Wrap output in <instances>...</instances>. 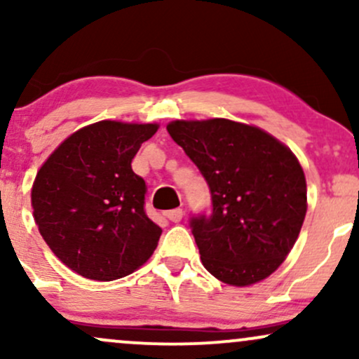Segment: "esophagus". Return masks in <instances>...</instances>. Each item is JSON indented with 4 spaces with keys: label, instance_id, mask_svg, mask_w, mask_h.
<instances>
[{
    "label": "esophagus",
    "instance_id": "obj_1",
    "mask_svg": "<svg viewBox=\"0 0 359 359\" xmlns=\"http://www.w3.org/2000/svg\"><path fill=\"white\" fill-rule=\"evenodd\" d=\"M163 216H165L168 221H172V222H179L180 219H182L184 211H182V209H172V211L163 212Z\"/></svg>",
    "mask_w": 359,
    "mask_h": 359
}]
</instances>
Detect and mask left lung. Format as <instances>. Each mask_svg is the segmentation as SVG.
Listing matches in <instances>:
<instances>
[{
    "instance_id": "obj_1",
    "label": "left lung",
    "mask_w": 359,
    "mask_h": 359,
    "mask_svg": "<svg viewBox=\"0 0 359 359\" xmlns=\"http://www.w3.org/2000/svg\"><path fill=\"white\" fill-rule=\"evenodd\" d=\"M209 185L212 212L191 219L203 265L246 287L270 277L297 241L307 212L306 175L290 148L231 119L167 125Z\"/></svg>"
}]
</instances>
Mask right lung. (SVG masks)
<instances>
[{
  "label": "right lung",
  "instance_id": "1",
  "mask_svg": "<svg viewBox=\"0 0 359 359\" xmlns=\"http://www.w3.org/2000/svg\"><path fill=\"white\" fill-rule=\"evenodd\" d=\"M155 123L97 121L60 143L40 167L32 208L48 248L72 271L111 282L154 255L162 229L145 212L147 185L131 168Z\"/></svg>",
  "mask_w": 359,
  "mask_h": 359
}]
</instances>
